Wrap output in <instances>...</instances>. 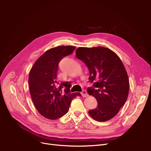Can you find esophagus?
Instances as JSON below:
<instances>
[{"mask_svg":"<svg viewBox=\"0 0 151 151\" xmlns=\"http://www.w3.org/2000/svg\"><path fill=\"white\" fill-rule=\"evenodd\" d=\"M81 95H82V96H83V97H87L89 96V95L88 94V93H87V92H86V90H83V91L81 92Z\"/></svg>","mask_w":151,"mask_h":151,"instance_id":"obj_1","label":"esophagus"}]
</instances>
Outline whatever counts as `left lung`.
<instances>
[{
    "label": "left lung",
    "instance_id": "obj_1",
    "mask_svg": "<svg viewBox=\"0 0 151 151\" xmlns=\"http://www.w3.org/2000/svg\"><path fill=\"white\" fill-rule=\"evenodd\" d=\"M76 58L88 67L89 82L88 93L96 99V108L89 110L96 121H107L114 117L125 104L129 92V80L124 65L118 55L105 47H80Z\"/></svg>",
    "mask_w": 151,
    "mask_h": 151
}]
</instances>
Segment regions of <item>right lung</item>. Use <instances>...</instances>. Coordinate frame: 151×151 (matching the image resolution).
Wrapping results in <instances>:
<instances>
[{
    "mask_svg": "<svg viewBox=\"0 0 151 151\" xmlns=\"http://www.w3.org/2000/svg\"><path fill=\"white\" fill-rule=\"evenodd\" d=\"M75 48L72 46H60L47 50L30 71L29 86L32 100L39 113L49 119L55 120L65 115L71 100L81 96L80 92H70V82L59 84L56 81L59 62Z\"/></svg>",
    "mask_w": 151,
    "mask_h": 151,
    "instance_id": "right-lung-1",
    "label": "right lung"
}]
</instances>
